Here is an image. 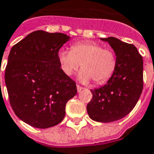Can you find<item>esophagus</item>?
I'll return each mask as SVG.
<instances>
[{
  "mask_svg": "<svg viewBox=\"0 0 154 154\" xmlns=\"http://www.w3.org/2000/svg\"><path fill=\"white\" fill-rule=\"evenodd\" d=\"M82 89H83V88H82L81 86H79V85H77V91H78V92H81Z\"/></svg>",
  "mask_w": 154,
  "mask_h": 154,
  "instance_id": "obj_1",
  "label": "esophagus"
}]
</instances>
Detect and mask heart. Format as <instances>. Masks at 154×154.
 I'll return each instance as SVG.
<instances>
[{"instance_id":"obj_1","label":"heart","mask_w":154,"mask_h":154,"mask_svg":"<svg viewBox=\"0 0 154 154\" xmlns=\"http://www.w3.org/2000/svg\"><path fill=\"white\" fill-rule=\"evenodd\" d=\"M58 59L63 72L68 76L75 73L81 65L79 79L88 83L92 79L95 84H103L110 78L117 67V57L110 48L94 42L74 44L70 51L60 50Z\"/></svg>"}]
</instances>
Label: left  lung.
Returning a JSON list of instances; mask_svg holds the SVG:
<instances>
[{
  "label": "left lung",
  "mask_w": 154,
  "mask_h": 154,
  "mask_svg": "<svg viewBox=\"0 0 154 154\" xmlns=\"http://www.w3.org/2000/svg\"><path fill=\"white\" fill-rule=\"evenodd\" d=\"M109 44L117 57V67L104 86L91 90L87 111L94 121L110 122L128 115L143 90V58L136 46L115 37L100 38Z\"/></svg>",
  "instance_id": "obj_1"
}]
</instances>
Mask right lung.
<instances>
[{
    "instance_id": "right-lung-1",
    "label": "right lung",
    "mask_w": 154,
    "mask_h": 154,
    "mask_svg": "<svg viewBox=\"0 0 154 154\" xmlns=\"http://www.w3.org/2000/svg\"><path fill=\"white\" fill-rule=\"evenodd\" d=\"M70 36L35 31L14 45L5 80L13 110L36 128L62 122L66 105L77 93L75 82L61 69L58 51Z\"/></svg>"
}]
</instances>
